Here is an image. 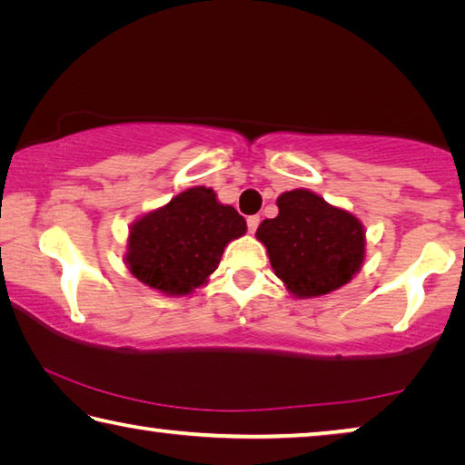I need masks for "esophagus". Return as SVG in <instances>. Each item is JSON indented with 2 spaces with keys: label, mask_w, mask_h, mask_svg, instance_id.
Returning a JSON list of instances; mask_svg holds the SVG:
<instances>
[{
  "label": "esophagus",
  "mask_w": 465,
  "mask_h": 465,
  "mask_svg": "<svg viewBox=\"0 0 465 465\" xmlns=\"http://www.w3.org/2000/svg\"><path fill=\"white\" fill-rule=\"evenodd\" d=\"M258 223H261V217L258 215H250L248 217V232L254 233L258 230Z\"/></svg>",
  "instance_id": "obj_1"
}]
</instances>
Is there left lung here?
<instances>
[{
	"label": "left lung",
	"mask_w": 465,
	"mask_h": 465,
	"mask_svg": "<svg viewBox=\"0 0 465 465\" xmlns=\"http://www.w3.org/2000/svg\"><path fill=\"white\" fill-rule=\"evenodd\" d=\"M277 207V217L258 225L256 240L287 293L322 297L351 282L367 254L361 219L308 188L281 193Z\"/></svg>",
	"instance_id": "obj_1"
}]
</instances>
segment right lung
Wrapping results in <instances>:
<instances>
[{"instance_id":"obj_1","label":"right lung","mask_w":465,"mask_h":465,"mask_svg":"<svg viewBox=\"0 0 465 465\" xmlns=\"http://www.w3.org/2000/svg\"><path fill=\"white\" fill-rule=\"evenodd\" d=\"M248 225L207 186H193L129 225L124 264L145 287L168 297L193 295L222 262L225 246Z\"/></svg>"}]
</instances>
